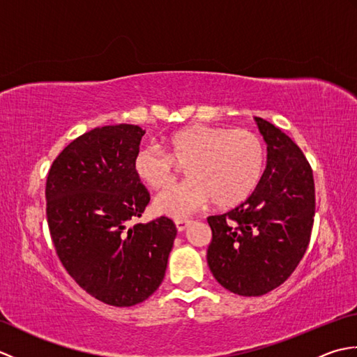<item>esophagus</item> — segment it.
Instances as JSON below:
<instances>
[{"label":"esophagus","instance_id":"obj_1","mask_svg":"<svg viewBox=\"0 0 357 357\" xmlns=\"http://www.w3.org/2000/svg\"><path fill=\"white\" fill-rule=\"evenodd\" d=\"M174 225H176L178 231H184L187 227L190 225V221H188V219H176V221H174Z\"/></svg>","mask_w":357,"mask_h":357}]
</instances>
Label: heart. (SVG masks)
<instances>
[{"label": "heart", "instance_id": "heart-1", "mask_svg": "<svg viewBox=\"0 0 357 357\" xmlns=\"http://www.w3.org/2000/svg\"><path fill=\"white\" fill-rule=\"evenodd\" d=\"M164 147L139 149L133 170L144 184L162 190L176 179V165L185 167L188 181L155 199V210L165 216H188L210 201L221 208L239 206L261 179L264 142L247 128L188 126L167 136Z\"/></svg>", "mask_w": 357, "mask_h": 357}]
</instances>
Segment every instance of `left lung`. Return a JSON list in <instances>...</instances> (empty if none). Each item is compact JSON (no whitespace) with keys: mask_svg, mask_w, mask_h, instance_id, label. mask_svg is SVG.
Listing matches in <instances>:
<instances>
[{"mask_svg":"<svg viewBox=\"0 0 357 357\" xmlns=\"http://www.w3.org/2000/svg\"><path fill=\"white\" fill-rule=\"evenodd\" d=\"M267 142V167L245 202L208 216L207 262L215 279L241 296L284 284L304 257L314 221L313 170L280 128L255 118Z\"/></svg>","mask_w":357,"mask_h":357,"instance_id":"8db88e82","label":"left lung"}]
</instances>
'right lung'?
Here are the masks:
<instances>
[{
  "label": "right lung",
  "mask_w": 357,
  "mask_h": 357,
  "mask_svg": "<svg viewBox=\"0 0 357 357\" xmlns=\"http://www.w3.org/2000/svg\"><path fill=\"white\" fill-rule=\"evenodd\" d=\"M146 133L139 126L96 127L53 161L47 224L59 261L82 290L113 307H132L161 285L176 227L161 216L135 224L150 201L133 170Z\"/></svg>",
  "instance_id": "1"
}]
</instances>
